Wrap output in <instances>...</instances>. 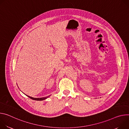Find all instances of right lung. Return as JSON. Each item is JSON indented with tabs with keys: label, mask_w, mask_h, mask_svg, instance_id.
I'll list each match as a JSON object with an SVG mask.
<instances>
[{
	"label": "right lung",
	"mask_w": 129,
	"mask_h": 129,
	"mask_svg": "<svg viewBox=\"0 0 129 129\" xmlns=\"http://www.w3.org/2000/svg\"><path fill=\"white\" fill-rule=\"evenodd\" d=\"M27 97H28L29 98H30L31 99H33V100H34V101H44V100H45L46 99L48 98V97H49V96H50H50H48L47 97H41V98H34V97H31V96H27L26 95Z\"/></svg>",
	"instance_id": "1"
}]
</instances>
